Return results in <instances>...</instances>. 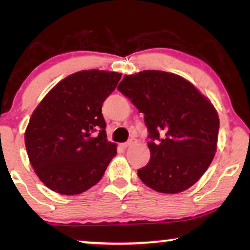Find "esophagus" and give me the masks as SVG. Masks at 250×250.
Segmentation results:
<instances>
[{"label":"esophagus","instance_id":"esophagus-1","mask_svg":"<svg viewBox=\"0 0 250 250\" xmlns=\"http://www.w3.org/2000/svg\"><path fill=\"white\" fill-rule=\"evenodd\" d=\"M135 143H136V140H135V139H131V140H128L127 142L123 143V146H124V148H128V146H134Z\"/></svg>","mask_w":250,"mask_h":250}]
</instances>
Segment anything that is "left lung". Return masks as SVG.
Instances as JSON below:
<instances>
[{
	"label": "left lung",
	"mask_w": 250,
	"mask_h": 250,
	"mask_svg": "<svg viewBox=\"0 0 250 250\" xmlns=\"http://www.w3.org/2000/svg\"><path fill=\"white\" fill-rule=\"evenodd\" d=\"M118 90L145 114L150 160L140 180L157 192L192 187L213 162L220 119L208 98L186 78L162 70L125 75Z\"/></svg>",
	"instance_id": "left-lung-1"
}]
</instances>
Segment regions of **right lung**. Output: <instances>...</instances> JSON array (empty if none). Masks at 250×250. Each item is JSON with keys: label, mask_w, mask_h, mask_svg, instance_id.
Returning <instances> with one entry per match:
<instances>
[{"label": "right lung", "mask_w": 250, "mask_h": 250, "mask_svg": "<svg viewBox=\"0 0 250 250\" xmlns=\"http://www.w3.org/2000/svg\"><path fill=\"white\" fill-rule=\"evenodd\" d=\"M121 77L115 71H77L34 110L25 132L27 155L39 179L54 192L74 196L88 190L117 153L116 143L107 140L101 111Z\"/></svg>", "instance_id": "1"}]
</instances>
